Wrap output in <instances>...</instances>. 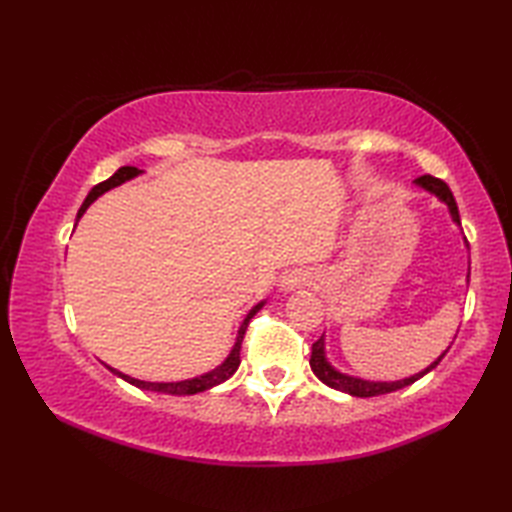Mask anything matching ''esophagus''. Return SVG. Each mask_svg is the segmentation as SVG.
Here are the masks:
<instances>
[{"mask_svg": "<svg viewBox=\"0 0 512 512\" xmlns=\"http://www.w3.org/2000/svg\"><path fill=\"white\" fill-rule=\"evenodd\" d=\"M306 284H310V275L303 273V270H292V273L284 275V279H281V290L292 292L297 288H303Z\"/></svg>", "mask_w": 512, "mask_h": 512, "instance_id": "obj_1", "label": "esophagus"}]
</instances>
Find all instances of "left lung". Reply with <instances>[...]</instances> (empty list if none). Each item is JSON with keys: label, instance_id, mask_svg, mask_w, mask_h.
Here are the masks:
<instances>
[{"label": "left lung", "instance_id": "1", "mask_svg": "<svg viewBox=\"0 0 512 512\" xmlns=\"http://www.w3.org/2000/svg\"><path fill=\"white\" fill-rule=\"evenodd\" d=\"M413 184H416V187H420V189H424L427 193H431V195H436V198L449 209V215H451L453 224L460 226L458 204H455V198H453L451 189L447 187V182H442L440 178H433V176H420V178L413 180ZM464 244H466V237H464ZM466 248H469V244H466ZM447 352H449V347L436 358V361L424 367L422 372L413 374V376L400 378V380H367V378L345 374V372H341V369H336L328 361V356H325V336H321L317 343H312L310 367H312L314 376H317L323 385H328V387H332L336 391H343V394L356 396V398H369V396L389 394V391H396V389H402V387H407L411 383H416L418 378H422L424 374H429L431 369L442 361V356L447 354Z\"/></svg>", "mask_w": 512, "mask_h": 512}]
</instances>
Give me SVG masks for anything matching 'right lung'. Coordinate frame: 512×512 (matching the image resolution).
Returning <instances> with one entry per match:
<instances>
[{
	"label": "right lung",
	"instance_id": "obj_1",
	"mask_svg": "<svg viewBox=\"0 0 512 512\" xmlns=\"http://www.w3.org/2000/svg\"><path fill=\"white\" fill-rule=\"evenodd\" d=\"M140 173H143V171L136 169V167H121V169H118V171L114 173L112 178H107L105 182L96 184V187L88 193V198L83 200L79 213H76V222L81 220L83 213L88 211V206H90L96 198H101V195H103L105 191H110V189H114V187H121L123 182L140 176ZM74 226H76V224H74ZM264 303H266V299L259 301L257 306H253V308L248 310V314L244 317L242 325H239V330H237V336H235V343H233V347H231V352H228V356L224 358V361H222L220 365H217V367H213L211 372H204V374H200V376H193V378H187V380H171V383H149V380H138V378L127 376V374H123V372H118V369H114V367H107V369H110V372L116 374L118 378L127 380L129 385H134V387H138V389H145V391H158V394H171V396H193V394H200V391H206V389H211V387H215V385L224 383V380H228V378H231V376L237 372V367H239V350H242V341H244L246 328H248L250 319H253L255 314L264 308Z\"/></svg>",
	"mask_w": 512,
	"mask_h": 512
}]
</instances>
